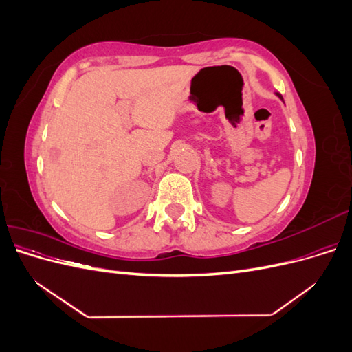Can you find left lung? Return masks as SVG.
<instances>
[{"instance_id": "left-lung-1", "label": "left lung", "mask_w": 352, "mask_h": 352, "mask_svg": "<svg viewBox=\"0 0 352 352\" xmlns=\"http://www.w3.org/2000/svg\"><path fill=\"white\" fill-rule=\"evenodd\" d=\"M276 97H279V98H280V100H282V101H283V98H282V95H280V94H279V92H276Z\"/></svg>"}]
</instances>
